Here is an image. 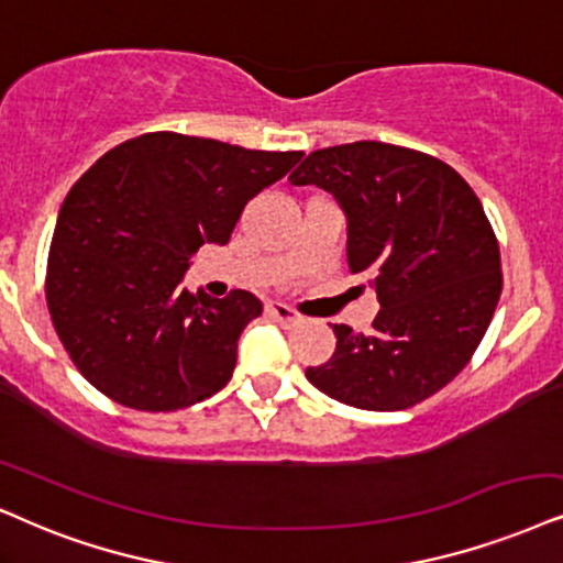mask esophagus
I'll list each match as a JSON object with an SVG mask.
<instances>
[{
    "mask_svg": "<svg viewBox=\"0 0 563 563\" xmlns=\"http://www.w3.org/2000/svg\"><path fill=\"white\" fill-rule=\"evenodd\" d=\"M267 314L275 319V322H280V324H286V327H290V324H296L298 317L294 309H290V306H286V303H267Z\"/></svg>",
    "mask_w": 563,
    "mask_h": 563,
    "instance_id": "esophagus-1",
    "label": "esophagus"
}]
</instances>
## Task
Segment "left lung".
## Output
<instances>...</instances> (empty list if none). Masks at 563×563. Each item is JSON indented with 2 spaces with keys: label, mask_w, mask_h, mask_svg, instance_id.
I'll use <instances>...</instances> for the list:
<instances>
[{
  "label": "left lung",
  "mask_w": 563,
  "mask_h": 563,
  "mask_svg": "<svg viewBox=\"0 0 563 563\" xmlns=\"http://www.w3.org/2000/svg\"><path fill=\"white\" fill-rule=\"evenodd\" d=\"M347 218V267L372 277L368 334L332 324L338 347L306 379L361 410H405L446 387L481 345L501 296V254L481 199L433 155L387 142L309 153L288 176Z\"/></svg>",
  "instance_id": "left-lung-1"
}]
</instances>
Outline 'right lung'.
I'll use <instances>...</instances> for the list:
<instances>
[{
  "label": "right lung",
  "instance_id": "right-lung-1",
  "mask_svg": "<svg viewBox=\"0 0 563 563\" xmlns=\"http://www.w3.org/2000/svg\"><path fill=\"white\" fill-rule=\"evenodd\" d=\"M301 151H246L147 132L117 145L64 199L48 249L46 303L85 379L113 402L168 412L231 382L249 290L181 288L202 244H229L241 210L288 174Z\"/></svg>",
  "mask_w": 563,
  "mask_h": 563
}]
</instances>
